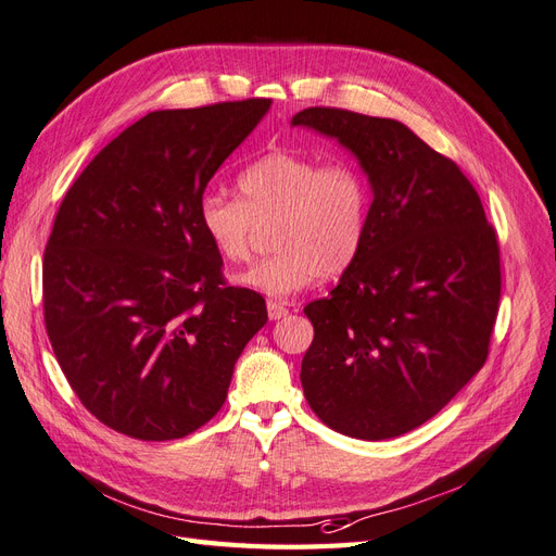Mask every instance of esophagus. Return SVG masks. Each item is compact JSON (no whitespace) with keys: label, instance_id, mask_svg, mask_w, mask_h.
Segmentation results:
<instances>
[{"label":"esophagus","instance_id":"esophagus-1","mask_svg":"<svg viewBox=\"0 0 556 556\" xmlns=\"http://www.w3.org/2000/svg\"><path fill=\"white\" fill-rule=\"evenodd\" d=\"M286 314H289V307H286L283 302H277V300L267 302V316H270V320H279V318H283Z\"/></svg>","mask_w":556,"mask_h":556}]
</instances>
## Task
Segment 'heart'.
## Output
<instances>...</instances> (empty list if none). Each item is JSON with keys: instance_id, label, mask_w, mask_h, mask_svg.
Instances as JSON below:
<instances>
[{"instance_id": "obj_1", "label": "heart", "mask_w": 556, "mask_h": 556, "mask_svg": "<svg viewBox=\"0 0 556 556\" xmlns=\"http://www.w3.org/2000/svg\"><path fill=\"white\" fill-rule=\"evenodd\" d=\"M240 199L210 191L199 203L205 240L228 263L249 256L258 226H273L275 252L236 283L270 298H291L316 277L334 279L355 263L367 240L371 189L351 161H330L273 150L238 175Z\"/></svg>"}]
</instances>
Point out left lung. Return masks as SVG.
Listing matches in <instances>:
<instances>
[{
	"label": "left lung",
	"instance_id": "1",
	"mask_svg": "<svg viewBox=\"0 0 556 556\" xmlns=\"http://www.w3.org/2000/svg\"><path fill=\"white\" fill-rule=\"evenodd\" d=\"M293 127L334 138L371 187L355 263L304 314L314 342L300 381L339 434L395 439L451 402L488 361L501 298L496 232L455 161L406 124L304 109Z\"/></svg>",
	"mask_w": 556,
	"mask_h": 556
}]
</instances>
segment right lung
<instances>
[{
	"mask_svg": "<svg viewBox=\"0 0 556 556\" xmlns=\"http://www.w3.org/2000/svg\"><path fill=\"white\" fill-rule=\"evenodd\" d=\"M270 103L148 113L64 195L43 254L46 330L83 406L119 434L170 441L203 427L265 326V300L226 286L199 203Z\"/></svg>",
	"mask_w": 556,
	"mask_h": 556,
	"instance_id": "right-lung-1",
	"label": "right lung"
}]
</instances>
